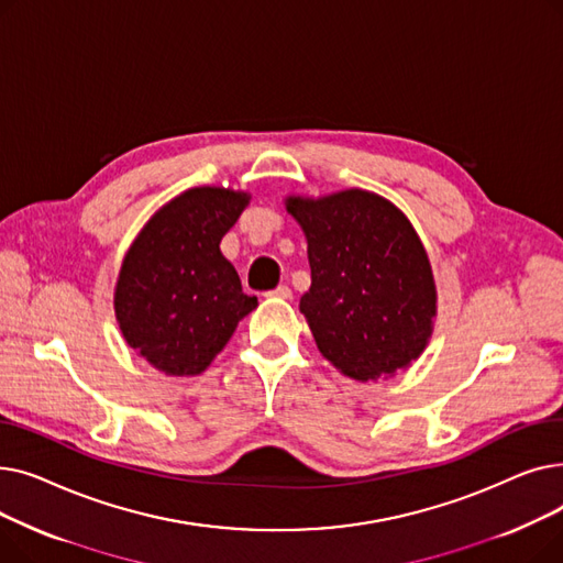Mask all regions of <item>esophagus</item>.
<instances>
[{
	"instance_id": "obj_1",
	"label": "esophagus",
	"mask_w": 563,
	"mask_h": 563,
	"mask_svg": "<svg viewBox=\"0 0 563 563\" xmlns=\"http://www.w3.org/2000/svg\"><path fill=\"white\" fill-rule=\"evenodd\" d=\"M266 297H272V299H289L291 297V289L287 285H278L276 289H272L269 294H266Z\"/></svg>"
}]
</instances>
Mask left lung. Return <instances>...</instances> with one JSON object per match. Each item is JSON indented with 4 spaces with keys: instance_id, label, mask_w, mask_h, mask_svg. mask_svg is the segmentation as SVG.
Here are the masks:
<instances>
[{
    "instance_id": "8db88e82",
    "label": "left lung",
    "mask_w": 563,
    "mask_h": 563,
    "mask_svg": "<svg viewBox=\"0 0 563 563\" xmlns=\"http://www.w3.org/2000/svg\"><path fill=\"white\" fill-rule=\"evenodd\" d=\"M308 240L312 285L301 312L321 356L361 383L420 358L435 317L427 251L406 214L363 189L289 196Z\"/></svg>"
}]
</instances>
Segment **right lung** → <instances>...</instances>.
I'll list each match as a JSON object with an SVG mask.
<instances>
[{
    "instance_id": "right-lung-1",
    "label": "right lung",
    "mask_w": 563,
    "mask_h": 563,
    "mask_svg": "<svg viewBox=\"0 0 563 563\" xmlns=\"http://www.w3.org/2000/svg\"><path fill=\"white\" fill-rule=\"evenodd\" d=\"M251 196L194 187L166 202L125 253L113 310L125 342L168 376L207 369L257 299L219 244Z\"/></svg>"
}]
</instances>
